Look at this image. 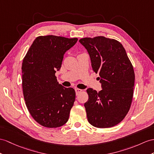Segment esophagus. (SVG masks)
<instances>
[{
  "label": "esophagus",
  "instance_id": "34e87169",
  "mask_svg": "<svg viewBox=\"0 0 154 154\" xmlns=\"http://www.w3.org/2000/svg\"><path fill=\"white\" fill-rule=\"evenodd\" d=\"M75 91H76V95H78L80 92H82V89H80L76 88V89H75Z\"/></svg>",
  "mask_w": 154,
  "mask_h": 154
}]
</instances>
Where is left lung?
Listing matches in <instances>:
<instances>
[{
    "mask_svg": "<svg viewBox=\"0 0 154 154\" xmlns=\"http://www.w3.org/2000/svg\"><path fill=\"white\" fill-rule=\"evenodd\" d=\"M79 42L88 50L93 70L99 73L102 89H87L84 104L88 120L98 128L120 123L130 109L133 97V66L122 44L104 36L83 38Z\"/></svg>",
    "mask_w": 154,
    "mask_h": 154,
    "instance_id": "1",
    "label": "left lung"
}]
</instances>
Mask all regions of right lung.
Wrapping results in <instances>:
<instances>
[{
	"mask_svg": "<svg viewBox=\"0 0 154 154\" xmlns=\"http://www.w3.org/2000/svg\"><path fill=\"white\" fill-rule=\"evenodd\" d=\"M78 41L54 35L34 40L22 63V88L30 114L40 125L56 128L67 122L76 98L72 88L59 84L56 70L65 52Z\"/></svg>",
	"mask_w": 154,
	"mask_h": 154,
	"instance_id": "add662e5",
	"label": "right lung"
}]
</instances>
